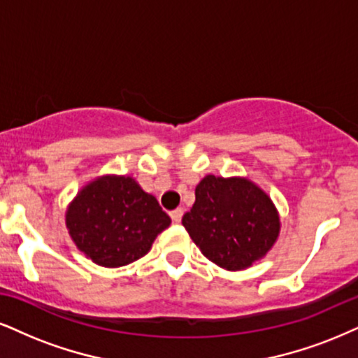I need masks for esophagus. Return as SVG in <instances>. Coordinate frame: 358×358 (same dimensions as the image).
<instances>
[{"instance_id": "obj_1", "label": "esophagus", "mask_w": 358, "mask_h": 358, "mask_svg": "<svg viewBox=\"0 0 358 358\" xmlns=\"http://www.w3.org/2000/svg\"><path fill=\"white\" fill-rule=\"evenodd\" d=\"M182 214H184V209H180V207H179V209H174V210H172V213H171V217H172V220H174L176 224H179V222H180V219H182Z\"/></svg>"}]
</instances>
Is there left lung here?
<instances>
[{
	"mask_svg": "<svg viewBox=\"0 0 358 358\" xmlns=\"http://www.w3.org/2000/svg\"><path fill=\"white\" fill-rule=\"evenodd\" d=\"M182 226L210 262L244 271L264 259L280 234V215L268 194L249 178L207 174Z\"/></svg>",
	"mask_w": 358,
	"mask_h": 358,
	"instance_id": "obj_1",
	"label": "left lung"
}]
</instances>
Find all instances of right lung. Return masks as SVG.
Wrapping results in <instances>:
<instances>
[{"label": "right lung", "instance_id": "1", "mask_svg": "<svg viewBox=\"0 0 358 358\" xmlns=\"http://www.w3.org/2000/svg\"><path fill=\"white\" fill-rule=\"evenodd\" d=\"M169 226L171 217L156 197L131 176H98L66 207L73 242L101 267H122L141 259Z\"/></svg>", "mask_w": 358, "mask_h": 358}]
</instances>
